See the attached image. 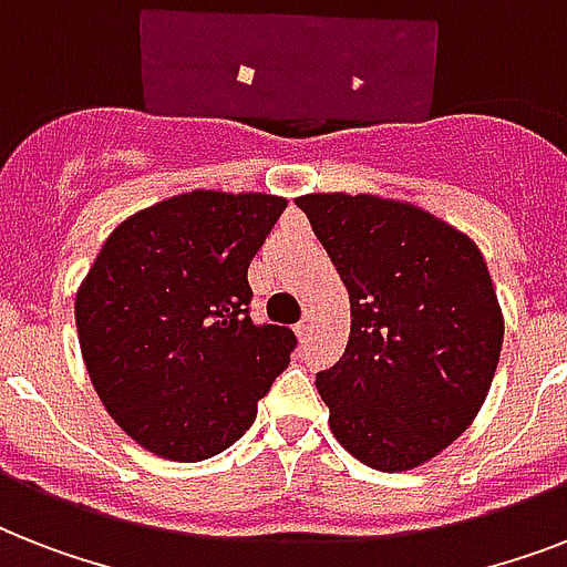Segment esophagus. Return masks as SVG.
<instances>
[{"label": "esophagus", "instance_id": "34e87169", "mask_svg": "<svg viewBox=\"0 0 567 567\" xmlns=\"http://www.w3.org/2000/svg\"><path fill=\"white\" fill-rule=\"evenodd\" d=\"M311 332H315V311H306L300 323H297V336H300V341H309Z\"/></svg>", "mask_w": 567, "mask_h": 567}]
</instances>
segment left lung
Listing matches in <instances>:
<instances>
[{"mask_svg":"<svg viewBox=\"0 0 567 567\" xmlns=\"http://www.w3.org/2000/svg\"><path fill=\"white\" fill-rule=\"evenodd\" d=\"M350 293V341L318 373L338 444L400 474L430 462L474 423L501 362L503 311L465 231L403 199L306 194Z\"/></svg>","mask_w":567,"mask_h":567,"instance_id":"left-lung-1","label":"left lung"}]
</instances>
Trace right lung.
I'll return each mask as SVG.
<instances>
[{"instance_id": "1", "label": "right lung", "mask_w": 567, "mask_h": 567, "mask_svg": "<svg viewBox=\"0 0 567 567\" xmlns=\"http://www.w3.org/2000/svg\"><path fill=\"white\" fill-rule=\"evenodd\" d=\"M288 199L190 190L111 231L75 291L84 368L105 412L173 462L220 453L252 426L297 338L249 318V261Z\"/></svg>"}]
</instances>
